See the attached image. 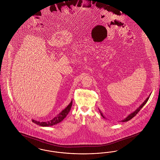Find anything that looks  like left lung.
<instances>
[{"instance_id": "8db88e82", "label": "left lung", "mask_w": 160, "mask_h": 160, "mask_svg": "<svg viewBox=\"0 0 160 160\" xmlns=\"http://www.w3.org/2000/svg\"><path fill=\"white\" fill-rule=\"evenodd\" d=\"M150 96V95H149ZM149 97H148V98H147V99H146L145 100V101L140 105V106L138 108H137V110H136L133 113H131V114H129V115H128L125 119H124L123 120H122V122H127V121H129V120H131L132 118H134L136 114L138 113V112L141 110V108L143 107L144 106H145V104H146V103L147 102V101H148V99H149ZM100 112V111H99ZM100 113H101V116L103 117V118H104V116L102 115V114L101 113V112H100Z\"/></svg>"}]
</instances>
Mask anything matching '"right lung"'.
I'll use <instances>...</instances> for the list:
<instances>
[{
    "mask_svg": "<svg viewBox=\"0 0 160 160\" xmlns=\"http://www.w3.org/2000/svg\"><path fill=\"white\" fill-rule=\"evenodd\" d=\"M72 100L71 101V102L69 104L68 106L64 110H63L61 113L59 114H58L56 117H54L53 119L49 121H46V122H40V121H37L33 119H32V122L37 125H39L42 127H49V126H53L54 125H56L57 123H59L61 122L63 119L67 116V115L68 114L72 106Z\"/></svg>",
    "mask_w": 160,
    "mask_h": 160,
    "instance_id": "obj_1",
    "label": "right lung"
}]
</instances>
